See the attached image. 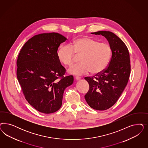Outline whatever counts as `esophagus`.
Returning <instances> with one entry per match:
<instances>
[{"instance_id":"34e87169","label":"esophagus","mask_w":148,"mask_h":148,"mask_svg":"<svg viewBox=\"0 0 148 148\" xmlns=\"http://www.w3.org/2000/svg\"><path fill=\"white\" fill-rule=\"evenodd\" d=\"M75 79H76V81H79V80H81V78L80 77L76 76L75 77Z\"/></svg>"}]
</instances>
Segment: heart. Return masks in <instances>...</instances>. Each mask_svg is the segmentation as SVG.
<instances>
[{"mask_svg": "<svg viewBox=\"0 0 148 148\" xmlns=\"http://www.w3.org/2000/svg\"><path fill=\"white\" fill-rule=\"evenodd\" d=\"M112 53V48L108 43L83 37L77 38L70 46L60 47L58 57L64 64L70 66L75 62V53L77 56H81V63L70 67L68 71L70 73L83 75L91 71L92 74H99L108 66Z\"/></svg>", "mask_w": 148, "mask_h": 148, "instance_id": "heart-1", "label": "heart"}]
</instances>
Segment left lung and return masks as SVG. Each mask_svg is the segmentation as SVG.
I'll use <instances>...</instances> for the list:
<instances>
[{"mask_svg":"<svg viewBox=\"0 0 148 148\" xmlns=\"http://www.w3.org/2000/svg\"><path fill=\"white\" fill-rule=\"evenodd\" d=\"M92 34L101 35L108 41L112 55L109 65L96 77H85L89 89L84 96L91 108L104 110L114 105L129 81L131 71L129 50L124 42L109 31H99Z\"/></svg>","mask_w":148,"mask_h":148,"instance_id":"8db88e82","label":"left lung"}]
</instances>
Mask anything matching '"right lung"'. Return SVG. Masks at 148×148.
Wrapping results in <instances>:
<instances>
[{"label": "right lung", "instance_id": "obj_1", "mask_svg": "<svg viewBox=\"0 0 148 148\" xmlns=\"http://www.w3.org/2000/svg\"><path fill=\"white\" fill-rule=\"evenodd\" d=\"M66 40L57 33L40 34L30 38L19 53L18 81L25 99L40 112L59 110L64 91L73 82V76H63L66 70L58 57L59 46Z\"/></svg>", "mask_w": 148, "mask_h": 148}]
</instances>
